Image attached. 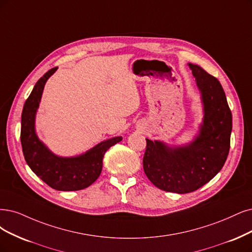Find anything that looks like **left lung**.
<instances>
[{
  "instance_id": "obj_1",
  "label": "left lung",
  "mask_w": 252,
  "mask_h": 252,
  "mask_svg": "<svg viewBox=\"0 0 252 252\" xmlns=\"http://www.w3.org/2000/svg\"><path fill=\"white\" fill-rule=\"evenodd\" d=\"M196 81L203 118L198 134L184 145L146 139L143 169L156 187L179 194L209 183L224 165L229 152L232 117L220 82L199 65L188 63Z\"/></svg>"
}]
</instances>
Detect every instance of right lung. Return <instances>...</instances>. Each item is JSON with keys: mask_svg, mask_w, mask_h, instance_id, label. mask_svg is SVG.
Wrapping results in <instances>:
<instances>
[{"mask_svg": "<svg viewBox=\"0 0 252 252\" xmlns=\"http://www.w3.org/2000/svg\"><path fill=\"white\" fill-rule=\"evenodd\" d=\"M57 70L52 68L35 84L22 113L21 141L25 160L31 170L51 188L58 191H78L89 187L99 176L102 158L123 137L101 141L86 153L74 157L55 155L36 134L35 118L46 81Z\"/></svg>", "mask_w": 252, "mask_h": 252, "instance_id": "1", "label": "right lung"}]
</instances>
